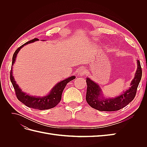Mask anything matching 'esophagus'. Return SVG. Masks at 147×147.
<instances>
[{"label":"esophagus","mask_w":147,"mask_h":147,"mask_svg":"<svg viewBox=\"0 0 147 147\" xmlns=\"http://www.w3.org/2000/svg\"><path fill=\"white\" fill-rule=\"evenodd\" d=\"M86 73V70L84 68H79L77 70V75L78 76H83Z\"/></svg>","instance_id":"obj_1"}]
</instances>
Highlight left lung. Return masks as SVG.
Here are the masks:
<instances>
[{
  "mask_svg": "<svg viewBox=\"0 0 147 147\" xmlns=\"http://www.w3.org/2000/svg\"><path fill=\"white\" fill-rule=\"evenodd\" d=\"M137 68L134 78L130 84L131 87L120 95L112 98L105 97L99 84L90 78H86V100L88 104L94 109L105 112L119 110L129 104L136 96L137 89L142 78V72L140 61L137 60Z\"/></svg>",
  "mask_w": 147,
  "mask_h": 147,
  "instance_id": "8db88e82",
  "label": "left lung"
}]
</instances>
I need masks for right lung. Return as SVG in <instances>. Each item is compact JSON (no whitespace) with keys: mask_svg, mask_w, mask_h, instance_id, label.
Here are the masks:
<instances>
[{"mask_svg":"<svg viewBox=\"0 0 147 147\" xmlns=\"http://www.w3.org/2000/svg\"><path fill=\"white\" fill-rule=\"evenodd\" d=\"M39 40L38 38H34L31 40L25 43L24 45L19 47L15 51L13 56L12 58V66L10 71V80L13 84V86L15 89L16 92V95L18 99L21 101L22 103H23L26 106L29 107L30 108H32L38 110H47L51 108L55 107L58 104L61 99L62 93L63 92L64 89L65 88L66 84L70 81L73 80L75 78V76H71L63 80V81L57 83L56 85L53 87L50 92L46 96H30L27 93L22 91L21 89L20 86L16 84L15 78L13 76V65H14L15 63L16 56L18 53H19L21 49L23 48L24 45H28L29 43L34 42L35 41H38ZM43 40V41H44Z\"/></svg>","mask_w":147,"mask_h":147,"instance_id":"obj_1","label":"right lung"}]
</instances>
